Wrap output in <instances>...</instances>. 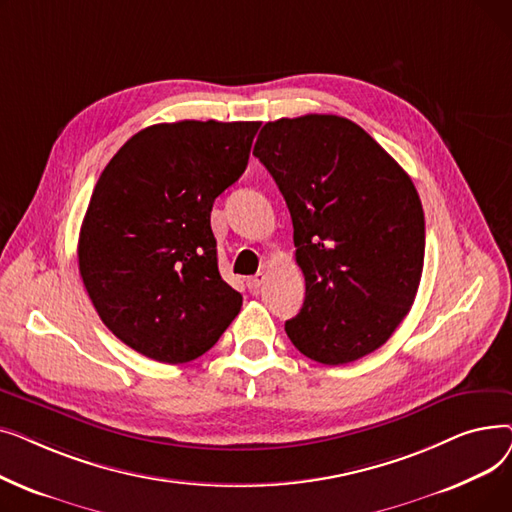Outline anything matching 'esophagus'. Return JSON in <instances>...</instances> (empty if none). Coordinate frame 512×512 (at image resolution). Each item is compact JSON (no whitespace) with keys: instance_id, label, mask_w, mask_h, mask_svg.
Instances as JSON below:
<instances>
[{"instance_id":"esophagus-1","label":"esophagus","mask_w":512,"mask_h":512,"mask_svg":"<svg viewBox=\"0 0 512 512\" xmlns=\"http://www.w3.org/2000/svg\"><path fill=\"white\" fill-rule=\"evenodd\" d=\"M265 280H267V274L259 272L257 276H251V278L247 280V286H249L251 290H259V288L265 284Z\"/></svg>"}]
</instances>
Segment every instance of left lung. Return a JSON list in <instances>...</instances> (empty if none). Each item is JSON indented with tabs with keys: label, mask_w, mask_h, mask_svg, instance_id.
I'll return each instance as SVG.
<instances>
[{
	"label": "left lung",
	"mask_w": 512,
	"mask_h": 512,
	"mask_svg": "<svg viewBox=\"0 0 512 512\" xmlns=\"http://www.w3.org/2000/svg\"><path fill=\"white\" fill-rule=\"evenodd\" d=\"M288 205L305 303L286 321L324 365L380 348L419 288L425 220L409 174L355 122L307 114L267 122L255 143Z\"/></svg>",
	"instance_id": "1"
}]
</instances>
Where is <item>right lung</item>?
<instances>
[{
	"instance_id": "right-lung-1",
	"label": "right lung",
	"mask_w": 512,
	"mask_h": 512,
	"mask_svg": "<svg viewBox=\"0 0 512 512\" xmlns=\"http://www.w3.org/2000/svg\"><path fill=\"white\" fill-rule=\"evenodd\" d=\"M261 122L153 124L101 172L78 270L103 324L132 351L186 363L220 340L242 297L218 270L211 207L249 164Z\"/></svg>"
}]
</instances>
